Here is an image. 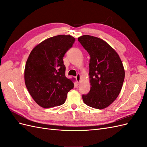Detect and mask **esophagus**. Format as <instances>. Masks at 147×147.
Listing matches in <instances>:
<instances>
[{
  "mask_svg": "<svg viewBox=\"0 0 147 147\" xmlns=\"http://www.w3.org/2000/svg\"><path fill=\"white\" fill-rule=\"evenodd\" d=\"M76 80H77V81L78 83H80V75L79 74H78L77 75V76H76Z\"/></svg>",
  "mask_w": 147,
  "mask_h": 147,
  "instance_id": "obj_1",
  "label": "esophagus"
}]
</instances>
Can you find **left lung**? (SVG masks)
Instances as JSON below:
<instances>
[{
    "label": "left lung",
    "mask_w": 147,
    "mask_h": 147,
    "mask_svg": "<svg viewBox=\"0 0 147 147\" xmlns=\"http://www.w3.org/2000/svg\"><path fill=\"white\" fill-rule=\"evenodd\" d=\"M78 42L90 56V91L83 94L84 103L91 107L103 109L117 98L124 79V69L119 56L103 40L84 35Z\"/></svg>",
    "instance_id": "8db88e82"
}]
</instances>
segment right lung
<instances>
[{"instance_id": "1", "label": "right lung", "mask_w": 147, "mask_h": 147, "mask_svg": "<svg viewBox=\"0 0 147 147\" xmlns=\"http://www.w3.org/2000/svg\"><path fill=\"white\" fill-rule=\"evenodd\" d=\"M74 42L70 35H56L38 44L30 53L25 66V84L33 99L43 108L63 104L74 87L65 77L63 61Z\"/></svg>"}]
</instances>
